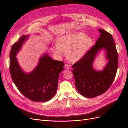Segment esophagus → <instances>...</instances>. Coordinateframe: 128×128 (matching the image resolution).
Segmentation results:
<instances>
[{
    "label": "esophagus",
    "mask_w": 128,
    "mask_h": 128,
    "mask_svg": "<svg viewBox=\"0 0 128 128\" xmlns=\"http://www.w3.org/2000/svg\"><path fill=\"white\" fill-rule=\"evenodd\" d=\"M64 68L67 69H70L71 68L70 65V64H64Z\"/></svg>",
    "instance_id": "34e87169"
}]
</instances>
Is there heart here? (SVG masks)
Listing matches in <instances>:
<instances>
[{"instance_id": "1", "label": "heart", "mask_w": 128, "mask_h": 128, "mask_svg": "<svg viewBox=\"0 0 128 128\" xmlns=\"http://www.w3.org/2000/svg\"><path fill=\"white\" fill-rule=\"evenodd\" d=\"M94 44V40L83 32H74L61 37L53 48L56 54L61 57L67 52L68 59L76 62L82 58Z\"/></svg>"}]
</instances>
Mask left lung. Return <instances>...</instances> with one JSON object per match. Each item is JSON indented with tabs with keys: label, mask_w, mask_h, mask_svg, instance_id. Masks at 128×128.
Returning <instances> with one entry per match:
<instances>
[{
	"label": "left lung",
	"mask_w": 128,
	"mask_h": 128,
	"mask_svg": "<svg viewBox=\"0 0 128 128\" xmlns=\"http://www.w3.org/2000/svg\"><path fill=\"white\" fill-rule=\"evenodd\" d=\"M98 30L100 35L96 44L72 66L77 90L86 98H94L105 92L114 81L118 67V54L113 36L103 29ZM102 49L106 50L108 61L102 71H97L92 68V62Z\"/></svg>",
	"instance_id": "1"
}]
</instances>
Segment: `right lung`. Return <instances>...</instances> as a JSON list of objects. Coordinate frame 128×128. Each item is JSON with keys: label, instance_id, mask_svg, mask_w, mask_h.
<instances>
[{"label": "right lung", "instance_id": "right-lung-1", "mask_svg": "<svg viewBox=\"0 0 128 128\" xmlns=\"http://www.w3.org/2000/svg\"><path fill=\"white\" fill-rule=\"evenodd\" d=\"M29 35H23L12 46L10 52V69L14 83L26 98L36 102H45L55 96L59 76L64 70L63 62L54 60L48 54L40 59L36 68L30 73L23 71L16 55Z\"/></svg>", "mask_w": 128, "mask_h": 128}]
</instances>
